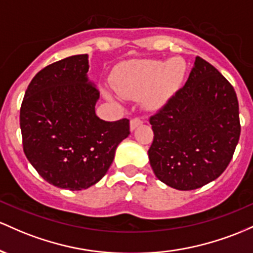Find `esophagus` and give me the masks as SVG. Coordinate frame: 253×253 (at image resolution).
<instances>
[{
    "mask_svg": "<svg viewBox=\"0 0 253 253\" xmlns=\"http://www.w3.org/2000/svg\"><path fill=\"white\" fill-rule=\"evenodd\" d=\"M140 126H142V119L141 118H134L130 121V130H135L136 127H138Z\"/></svg>",
    "mask_w": 253,
    "mask_h": 253,
    "instance_id": "obj_1",
    "label": "esophagus"
}]
</instances>
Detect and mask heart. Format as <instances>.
Wrapping results in <instances>:
<instances>
[{"label": "heart", "mask_w": 253, "mask_h": 253, "mask_svg": "<svg viewBox=\"0 0 253 253\" xmlns=\"http://www.w3.org/2000/svg\"><path fill=\"white\" fill-rule=\"evenodd\" d=\"M186 65L179 58L169 61H132L121 65L113 75V87L124 98L146 95L148 107H158L183 82Z\"/></svg>", "instance_id": "1"}]
</instances>
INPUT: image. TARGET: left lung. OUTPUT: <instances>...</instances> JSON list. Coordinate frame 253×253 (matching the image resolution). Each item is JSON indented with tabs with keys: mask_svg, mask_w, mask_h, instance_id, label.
Returning a JSON list of instances; mask_svg holds the SVG:
<instances>
[{
	"mask_svg": "<svg viewBox=\"0 0 253 253\" xmlns=\"http://www.w3.org/2000/svg\"><path fill=\"white\" fill-rule=\"evenodd\" d=\"M153 172L166 185L189 191L222 174L240 136L239 104L231 84L196 57L185 86L149 119Z\"/></svg>",
	"mask_w": 253,
	"mask_h": 253,
	"instance_id": "1",
	"label": "left lung"
}]
</instances>
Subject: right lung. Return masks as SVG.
<instances>
[{
  "label": "right lung",
  "mask_w": 253,
  "mask_h": 253,
  "mask_svg": "<svg viewBox=\"0 0 253 253\" xmlns=\"http://www.w3.org/2000/svg\"><path fill=\"white\" fill-rule=\"evenodd\" d=\"M88 55L70 56L42 69L20 109L26 158L47 183L72 191L88 189L106 174L129 119L95 115L99 90L88 80Z\"/></svg>",
  "instance_id": "1"
}]
</instances>
